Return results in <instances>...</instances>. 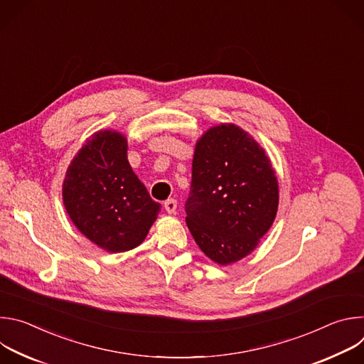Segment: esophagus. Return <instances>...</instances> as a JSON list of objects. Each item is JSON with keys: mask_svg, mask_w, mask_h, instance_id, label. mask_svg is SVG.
<instances>
[{"mask_svg": "<svg viewBox=\"0 0 364 364\" xmlns=\"http://www.w3.org/2000/svg\"><path fill=\"white\" fill-rule=\"evenodd\" d=\"M164 209H166V212H167L168 215H174L176 210H177V200H174V198L167 200V201L164 203Z\"/></svg>", "mask_w": 364, "mask_h": 364, "instance_id": "obj_1", "label": "esophagus"}]
</instances>
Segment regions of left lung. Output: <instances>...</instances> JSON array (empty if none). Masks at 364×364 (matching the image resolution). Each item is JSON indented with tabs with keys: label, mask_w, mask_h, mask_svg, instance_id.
<instances>
[{
	"label": "left lung",
	"mask_w": 364,
	"mask_h": 364,
	"mask_svg": "<svg viewBox=\"0 0 364 364\" xmlns=\"http://www.w3.org/2000/svg\"><path fill=\"white\" fill-rule=\"evenodd\" d=\"M278 180L264 148L222 124L197 141L186 222L198 247L219 265L247 256L272 226Z\"/></svg>",
	"instance_id": "obj_1"
}]
</instances>
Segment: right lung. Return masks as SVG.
Returning a JSON list of instances; mask_svg holds the SVG:
<instances>
[{"mask_svg":"<svg viewBox=\"0 0 364 364\" xmlns=\"http://www.w3.org/2000/svg\"><path fill=\"white\" fill-rule=\"evenodd\" d=\"M127 138L99 131L79 149L63 181V203L75 226L103 250L118 253L141 245L159 216L132 171Z\"/></svg>","mask_w":364,"mask_h":364,"instance_id":"right-lung-1","label":"right lung"}]
</instances>
